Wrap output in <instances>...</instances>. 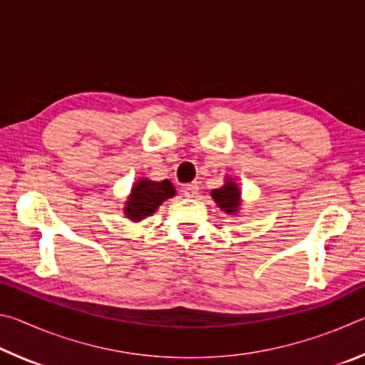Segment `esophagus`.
Wrapping results in <instances>:
<instances>
[{
  "instance_id": "esophagus-1",
  "label": "esophagus",
  "mask_w": 365,
  "mask_h": 365,
  "mask_svg": "<svg viewBox=\"0 0 365 365\" xmlns=\"http://www.w3.org/2000/svg\"><path fill=\"white\" fill-rule=\"evenodd\" d=\"M197 193H200V187H197L196 182H191L183 187V195L187 197H195Z\"/></svg>"
}]
</instances>
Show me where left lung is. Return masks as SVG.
<instances>
[{
  "label": "left lung",
  "instance_id": "obj_1",
  "mask_svg": "<svg viewBox=\"0 0 365 365\" xmlns=\"http://www.w3.org/2000/svg\"><path fill=\"white\" fill-rule=\"evenodd\" d=\"M212 197L219 207L225 212H237L240 206V190L232 180H228L224 187L219 190H212Z\"/></svg>",
  "mask_w": 365,
  "mask_h": 365
}]
</instances>
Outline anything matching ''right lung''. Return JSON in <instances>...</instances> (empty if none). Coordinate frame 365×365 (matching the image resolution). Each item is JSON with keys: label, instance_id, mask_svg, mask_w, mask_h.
<instances>
[{"label": "right lung", "instance_id": "add662e5", "mask_svg": "<svg viewBox=\"0 0 365 365\" xmlns=\"http://www.w3.org/2000/svg\"><path fill=\"white\" fill-rule=\"evenodd\" d=\"M175 195L174 185L169 180L151 182L140 180L132 188V195L127 201L125 214L132 220H141L151 215L160 206V202Z\"/></svg>", "mask_w": 365, "mask_h": 365}]
</instances>
